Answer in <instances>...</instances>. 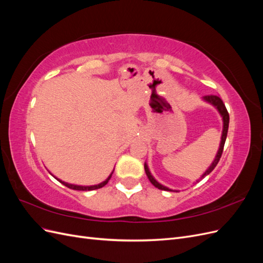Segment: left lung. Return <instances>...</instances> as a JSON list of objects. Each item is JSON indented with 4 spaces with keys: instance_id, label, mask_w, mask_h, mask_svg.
<instances>
[{
    "instance_id": "1",
    "label": "left lung",
    "mask_w": 263,
    "mask_h": 263,
    "mask_svg": "<svg viewBox=\"0 0 263 263\" xmlns=\"http://www.w3.org/2000/svg\"><path fill=\"white\" fill-rule=\"evenodd\" d=\"M202 100L206 103H209V104H211L212 106H214L215 108L217 109V112L219 113L220 117H221V121H222V130H221V137H220V142H219V147H218V150H217V154L216 156H215L213 162L211 163V165L209 166L208 169H206V171L202 174L201 178L196 180V182L201 181L202 179H204L208 174H210L214 169L215 166L217 165L219 159L221 157V154H222V149H224V145H225V141H226V137H227V132H228V125H229V115H228V112L227 109L225 107V104L222 103V101L220 100L219 97H217V95H206V97H203ZM145 171H146V174L147 177L149 179V181L153 183V185H155L156 187H158L159 190H163V191H170V192H179L178 190H172V189H169L168 186H164L163 184H161V183H159L155 178L153 174H151L149 168H148V164L147 162H145Z\"/></svg>"
}]
</instances>
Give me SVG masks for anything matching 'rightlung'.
<instances>
[{"mask_svg": "<svg viewBox=\"0 0 263 263\" xmlns=\"http://www.w3.org/2000/svg\"><path fill=\"white\" fill-rule=\"evenodd\" d=\"M113 172H114V170H113L112 172H110V174H109V176L106 178V180H105V181H103V182L99 183V184H94V185H78V184H71V183L65 182V181H62V180L58 179L57 177H54L51 172H50V174H51L52 177H54L55 179H57L60 183H62L63 185H66V186H67V187H69V189L77 190V191H92V190H98V189H101V187H103L104 185H106V184H107V182L109 181V179L112 178V174H113Z\"/></svg>", "mask_w": 263, "mask_h": 263, "instance_id": "add662e5", "label": "right lung"}]
</instances>
